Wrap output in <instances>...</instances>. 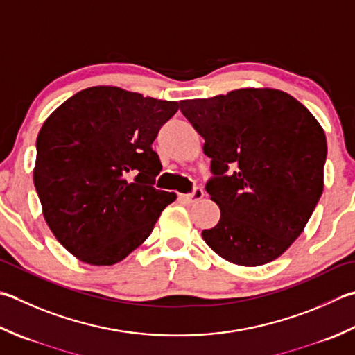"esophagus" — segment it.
<instances>
[{
	"label": "esophagus",
	"mask_w": 355,
	"mask_h": 355,
	"mask_svg": "<svg viewBox=\"0 0 355 355\" xmlns=\"http://www.w3.org/2000/svg\"><path fill=\"white\" fill-rule=\"evenodd\" d=\"M203 196H205L203 189H201V187H196L192 193H187V196H180V198H182L184 203H187V205H193V203H197V201L203 198Z\"/></svg>",
	"instance_id": "obj_1"
}]
</instances>
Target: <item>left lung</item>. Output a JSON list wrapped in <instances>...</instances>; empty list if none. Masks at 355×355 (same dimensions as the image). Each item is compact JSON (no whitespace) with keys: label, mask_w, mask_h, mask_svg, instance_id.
<instances>
[{"label":"left lung","mask_w":355,"mask_h":355,"mask_svg":"<svg viewBox=\"0 0 355 355\" xmlns=\"http://www.w3.org/2000/svg\"><path fill=\"white\" fill-rule=\"evenodd\" d=\"M180 110L212 159L206 191L220 221L201 232L206 245L240 266L279 259L323 192L328 146L320 123L294 96L269 87L183 100Z\"/></svg>","instance_id":"obj_1"}]
</instances>
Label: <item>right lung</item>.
Returning <instances> with one entry per match:
<instances>
[{"label": "right lung", "mask_w": 355, "mask_h": 355, "mask_svg": "<svg viewBox=\"0 0 355 355\" xmlns=\"http://www.w3.org/2000/svg\"><path fill=\"white\" fill-rule=\"evenodd\" d=\"M178 109V101L95 86L44 121L35 189L55 239L80 261L110 266L124 260L177 198L152 186L162 171L152 143Z\"/></svg>", "instance_id": "right-lung-1"}]
</instances>
